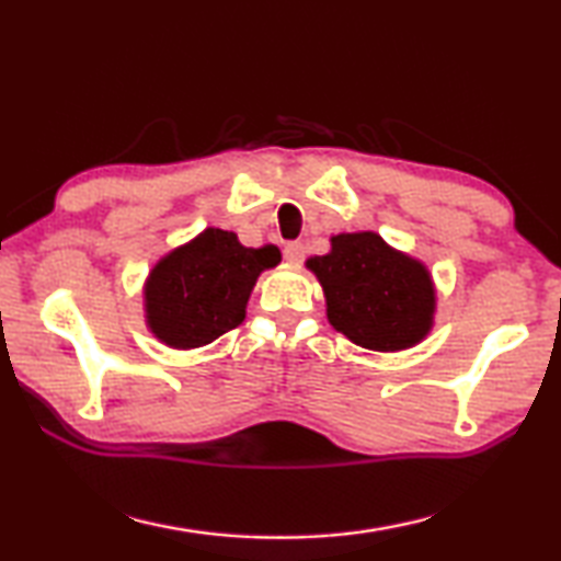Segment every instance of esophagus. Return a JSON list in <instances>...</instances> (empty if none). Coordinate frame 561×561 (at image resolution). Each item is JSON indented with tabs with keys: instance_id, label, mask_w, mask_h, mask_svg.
<instances>
[{
	"instance_id": "esophagus-1",
	"label": "esophagus",
	"mask_w": 561,
	"mask_h": 561,
	"mask_svg": "<svg viewBox=\"0 0 561 561\" xmlns=\"http://www.w3.org/2000/svg\"><path fill=\"white\" fill-rule=\"evenodd\" d=\"M284 260L289 264H299L304 260V244L301 242H289L284 247Z\"/></svg>"
}]
</instances>
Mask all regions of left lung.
I'll return each instance as SVG.
<instances>
[{
  "mask_svg": "<svg viewBox=\"0 0 561 561\" xmlns=\"http://www.w3.org/2000/svg\"><path fill=\"white\" fill-rule=\"evenodd\" d=\"M307 270L324 289L327 319L339 334L368 351L396 354L421 344L435 324L431 270L396 250L378 232H341Z\"/></svg>",
  "mask_w": 561,
  "mask_h": 561,
  "instance_id": "obj_1",
  "label": "left lung"
}]
</instances>
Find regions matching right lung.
<instances>
[{
	"label": "right lung",
	"instance_id": "obj_1",
	"mask_svg": "<svg viewBox=\"0 0 561 561\" xmlns=\"http://www.w3.org/2000/svg\"><path fill=\"white\" fill-rule=\"evenodd\" d=\"M282 260L274 244L244 247L237 234L205 227L160 257L144 282V319L160 344L190 351L240 327L264 270Z\"/></svg>",
	"mask_w": 561,
	"mask_h": 561
}]
</instances>
